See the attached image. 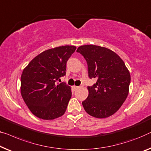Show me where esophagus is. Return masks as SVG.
Masks as SVG:
<instances>
[{
  "label": "esophagus",
  "instance_id": "1",
  "mask_svg": "<svg viewBox=\"0 0 151 151\" xmlns=\"http://www.w3.org/2000/svg\"><path fill=\"white\" fill-rule=\"evenodd\" d=\"M78 87H78V86H75V85H74V86L73 87V89L74 91H75V90L77 89L78 88Z\"/></svg>",
  "mask_w": 151,
  "mask_h": 151
}]
</instances>
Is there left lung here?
<instances>
[{"label":"left lung","mask_w":151,"mask_h":151,"mask_svg":"<svg viewBox=\"0 0 151 151\" xmlns=\"http://www.w3.org/2000/svg\"><path fill=\"white\" fill-rule=\"evenodd\" d=\"M87 63L90 78H97L88 86V97L82 102L85 111L96 118H106L120 109L129 93L131 81L124 62L111 49L93 45L78 47Z\"/></svg>","instance_id":"left-lung-1"}]
</instances>
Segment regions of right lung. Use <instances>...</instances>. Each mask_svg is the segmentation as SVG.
Segmentation results:
<instances>
[{
  "mask_svg": "<svg viewBox=\"0 0 151 151\" xmlns=\"http://www.w3.org/2000/svg\"><path fill=\"white\" fill-rule=\"evenodd\" d=\"M75 46H61L40 53L24 69L21 94L26 104L37 117L51 120L62 116L70 100V87L61 81L66 63Z\"/></svg>",
  "mask_w": 151,
  "mask_h": 151,
  "instance_id": "1",
  "label": "right lung"
}]
</instances>
